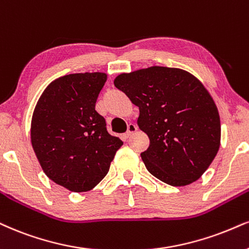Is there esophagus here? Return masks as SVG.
Returning <instances> with one entry per match:
<instances>
[{
    "mask_svg": "<svg viewBox=\"0 0 249 249\" xmlns=\"http://www.w3.org/2000/svg\"><path fill=\"white\" fill-rule=\"evenodd\" d=\"M137 129H139V127H137V125L135 124H128V130L125 131V134H124L125 139H128V137L131 136V135H133Z\"/></svg>",
    "mask_w": 249,
    "mask_h": 249,
    "instance_id": "34e87169",
    "label": "esophagus"
}]
</instances>
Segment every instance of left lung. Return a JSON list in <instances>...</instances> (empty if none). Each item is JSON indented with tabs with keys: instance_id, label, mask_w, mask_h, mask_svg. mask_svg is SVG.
I'll return each instance as SVG.
<instances>
[{
	"instance_id": "1",
	"label": "left lung",
	"mask_w": 249,
	"mask_h": 249,
	"mask_svg": "<svg viewBox=\"0 0 249 249\" xmlns=\"http://www.w3.org/2000/svg\"><path fill=\"white\" fill-rule=\"evenodd\" d=\"M114 85L140 109L150 145L146 170L171 186H187L208 170L220 145L216 104L201 81L179 68L153 66L120 73Z\"/></svg>"
}]
</instances>
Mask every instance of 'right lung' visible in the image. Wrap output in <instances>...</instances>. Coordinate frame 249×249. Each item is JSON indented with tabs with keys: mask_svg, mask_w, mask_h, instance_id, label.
Instances as JSON below:
<instances>
[{
	"mask_svg": "<svg viewBox=\"0 0 249 249\" xmlns=\"http://www.w3.org/2000/svg\"><path fill=\"white\" fill-rule=\"evenodd\" d=\"M105 72L70 73L40 96L31 121V143L45 174L73 193L94 188L124 144L106 129L96 101Z\"/></svg>",
	"mask_w": 249,
	"mask_h": 249,
	"instance_id": "obj_1",
	"label": "right lung"
}]
</instances>
